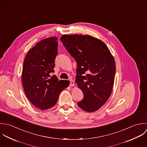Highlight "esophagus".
<instances>
[{"label":"esophagus","mask_w":147,"mask_h":147,"mask_svg":"<svg viewBox=\"0 0 147 147\" xmlns=\"http://www.w3.org/2000/svg\"><path fill=\"white\" fill-rule=\"evenodd\" d=\"M70 86H73L74 85V81L72 80H70Z\"/></svg>","instance_id":"1"}]
</instances>
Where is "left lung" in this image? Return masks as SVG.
<instances>
[{
  "mask_svg": "<svg viewBox=\"0 0 147 147\" xmlns=\"http://www.w3.org/2000/svg\"><path fill=\"white\" fill-rule=\"evenodd\" d=\"M60 40L77 63L76 82L84 94L78 106L94 112L109 98L113 88L115 62L107 45L89 35H63Z\"/></svg>",
  "mask_w": 147,
  "mask_h": 147,
  "instance_id": "1",
  "label": "left lung"
}]
</instances>
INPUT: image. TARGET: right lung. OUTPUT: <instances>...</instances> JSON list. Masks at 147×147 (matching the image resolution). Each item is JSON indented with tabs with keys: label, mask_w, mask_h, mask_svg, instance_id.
<instances>
[{
	"label": "right lung",
	"mask_w": 147,
	"mask_h": 147,
	"mask_svg": "<svg viewBox=\"0 0 147 147\" xmlns=\"http://www.w3.org/2000/svg\"><path fill=\"white\" fill-rule=\"evenodd\" d=\"M57 40L56 37L42 40L30 49L24 61L22 78L24 92L32 105L42 110L53 107L61 92L70 84L52 75L58 53Z\"/></svg>",
	"instance_id": "right-lung-1"
}]
</instances>
